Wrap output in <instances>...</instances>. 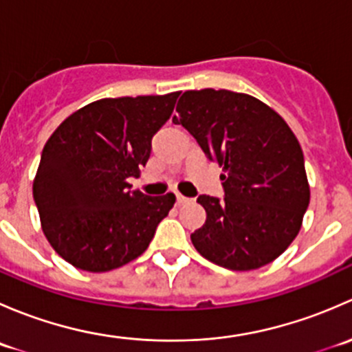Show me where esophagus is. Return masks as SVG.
I'll return each mask as SVG.
<instances>
[{
	"label": "esophagus",
	"instance_id": "obj_1",
	"mask_svg": "<svg viewBox=\"0 0 352 352\" xmlns=\"http://www.w3.org/2000/svg\"><path fill=\"white\" fill-rule=\"evenodd\" d=\"M187 202H190V199H189V197L182 196V194H177V204H179V206H184V204H187Z\"/></svg>",
	"mask_w": 352,
	"mask_h": 352
}]
</instances>
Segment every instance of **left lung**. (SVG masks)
<instances>
[{"label": "left lung", "instance_id": "left-lung-1", "mask_svg": "<svg viewBox=\"0 0 352 352\" xmlns=\"http://www.w3.org/2000/svg\"><path fill=\"white\" fill-rule=\"evenodd\" d=\"M173 122L221 166L225 199L199 196L206 223L190 235L204 258L232 271L276 261L300 233L310 202L303 151L286 120L230 90L184 91Z\"/></svg>", "mask_w": 352, "mask_h": 352}]
</instances>
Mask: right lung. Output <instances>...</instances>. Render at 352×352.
Here are the masks:
<instances>
[{
	"label": "right lung",
	"mask_w": 352,
	"mask_h": 352,
	"mask_svg": "<svg viewBox=\"0 0 352 352\" xmlns=\"http://www.w3.org/2000/svg\"><path fill=\"white\" fill-rule=\"evenodd\" d=\"M179 95L100 98L66 117L45 143L34 201L47 242L76 269L107 272L140 257L175 204V194L144 196L127 179L146 165Z\"/></svg>",
	"instance_id": "right-lung-1"
}]
</instances>
